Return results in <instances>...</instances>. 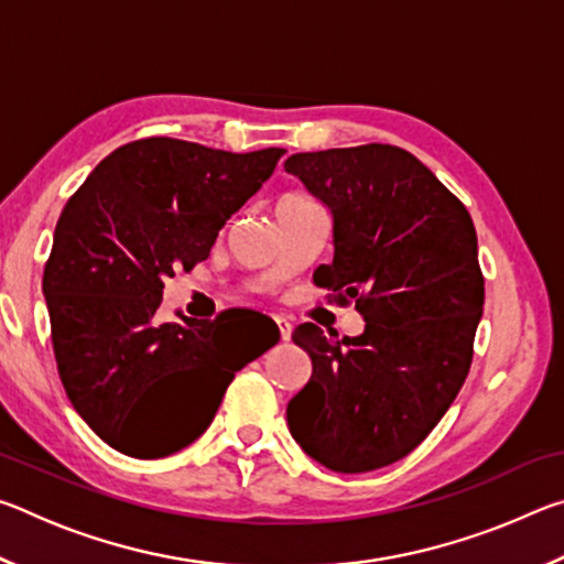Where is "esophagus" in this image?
Segmentation results:
<instances>
[{
	"instance_id": "obj_1",
	"label": "esophagus",
	"mask_w": 564,
	"mask_h": 564,
	"mask_svg": "<svg viewBox=\"0 0 564 564\" xmlns=\"http://www.w3.org/2000/svg\"><path fill=\"white\" fill-rule=\"evenodd\" d=\"M275 326H279V333H281V338H283V340H289V338H291V330H293V326H291V321H289V318L275 316Z\"/></svg>"
}]
</instances>
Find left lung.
Masks as SVG:
<instances>
[{
    "mask_svg": "<svg viewBox=\"0 0 564 564\" xmlns=\"http://www.w3.org/2000/svg\"><path fill=\"white\" fill-rule=\"evenodd\" d=\"M283 166L333 216V261L313 283L366 318L356 338H328L316 323L293 330L313 373L285 410L291 435L328 470H378L425 441L470 370L485 303L473 218L390 144L308 151Z\"/></svg>",
    "mask_w": 564,
    "mask_h": 564,
    "instance_id": "left-lung-1",
    "label": "left lung"
}]
</instances>
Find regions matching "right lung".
I'll return each instance as SVG.
<instances>
[{
    "label": "right lung",
    "mask_w": 564,
    "mask_h": 564,
    "mask_svg": "<svg viewBox=\"0 0 564 564\" xmlns=\"http://www.w3.org/2000/svg\"><path fill=\"white\" fill-rule=\"evenodd\" d=\"M283 154L139 139L66 202L42 281L54 358L74 410L113 451L154 460L191 445L238 370L279 343V328L265 343L234 340L228 311L181 323L156 313L164 281L208 259Z\"/></svg>",
    "instance_id": "1"
}]
</instances>
